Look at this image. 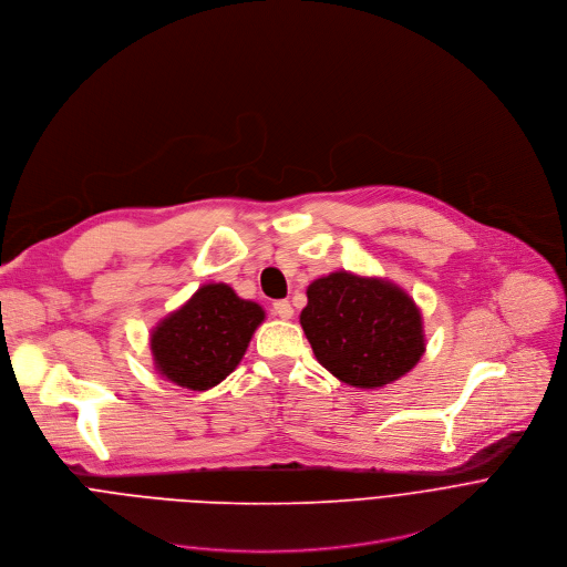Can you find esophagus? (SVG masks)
<instances>
[{
  "mask_svg": "<svg viewBox=\"0 0 567 567\" xmlns=\"http://www.w3.org/2000/svg\"><path fill=\"white\" fill-rule=\"evenodd\" d=\"M272 310H275V315H277V317H281V319H292V315H295V310H292V306H290V301H288V299L275 301Z\"/></svg>",
  "mask_w": 567,
  "mask_h": 567,
  "instance_id": "1",
  "label": "esophagus"
}]
</instances>
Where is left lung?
I'll list each match as a JSON object with an SVG mask.
<instances>
[{"instance_id": "8db88e82", "label": "left lung", "mask_w": 567, "mask_h": 567, "mask_svg": "<svg viewBox=\"0 0 567 567\" xmlns=\"http://www.w3.org/2000/svg\"><path fill=\"white\" fill-rule=\"evenodd\" d=\"M299 323L317 362L339 382L382 389L424 355V321L413 297L382 277L337 270L306 288Z\"/></svg>"}]
</instances>
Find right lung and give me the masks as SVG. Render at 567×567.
Instances as JSON below:
<instances>
[{"instance_id":"obj_1","label":"right lung","mask_w":567,"mask_h":567,"mask_svg":"<svg viewBox=\"0 0 567 567\" xmlns=\"http://www.w3.org/2000/svg\"><path fill=\"white\" fill-rule=\"evenodd\" d=\"M266 310L228 284H205L150 332L154 369L167 382L207 391L244 360Z\"/></svg>"}]
</instances>
